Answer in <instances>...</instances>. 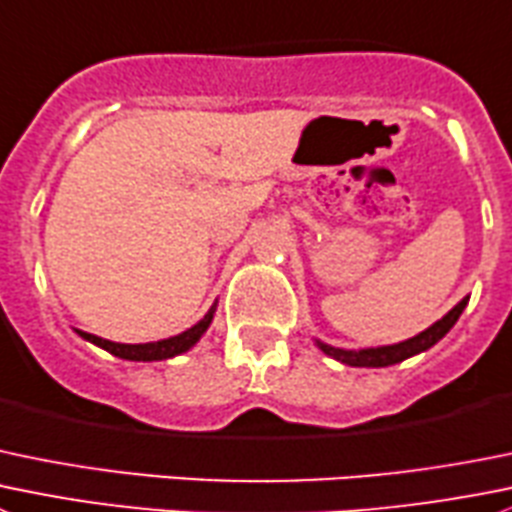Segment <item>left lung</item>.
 Wrapping results in <instances>:
<instances>
[{
    "label": "left lung",
    "mask_w": 512,
    "mask_h": 512,
    "mask_svg": "<svg viewBox=\"0 0 512 512\" xmlns=\"http://www.w3.org/2000/svg\"><path fill=\"white\" fill-rule=\"evenodd\" d=\"M470 297H463L443 320H438L435 325H430L428 330H423L420 335L410 337V340L398 342V345H382V347H365V350H342V347H332L325 345V342L317 340V347H320L325 355L335 357L337 362H345L350 367H388L395 365V362H403L408 357L418 355V352L430 350L438 340H443L445 335L450 332V327L458 322V317L463 315L465 305H468Z\"/></svg>",
    "instance_id": "1"
}]
</instances>
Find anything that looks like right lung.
Returning a JSON list of instances; mask_svg holds the SVG:
<instances>
[{
	"instance_id": "obj_1",
	"label": "right lung",
	"mask_w": 512,
	"mask_h": 512,
	"mask_svg": "<svg viewBox=\"0 0 512 512\" xmlns=\"http://www.w3.org/2000/svg\"><path fill=\"white\" fill-rule=\"evenodd\" d=\"M212 317H215V305L210 307L205 317H202L197 325H192L190 330L180 332L175 337H167V340H157V342H142V345H124V342H112V340H104V337L92 335V332H82L77 330L79 337H84L87 342L92 345L102 347V350L112 352L114 357H122V360H135V362H155V360H170V357L182 355V352L190 350L197 340L207 332L210 327Z\"/></svg>"
}]
</instances>
